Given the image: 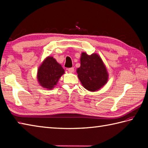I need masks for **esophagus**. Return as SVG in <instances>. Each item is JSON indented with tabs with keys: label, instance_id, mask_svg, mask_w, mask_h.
I'll list each match as a JSON object with an SVG mask.
<instances>
[{
	"label": "esophagus",
	"instance_id": "esophagus-1",
	"mask_svg": "<svg viewBox=\"0 0 148 148\" xmlns=\"http://www.w3.org/2000/svg\"><path fill=\"white\" fill-rule=\"evenodd\" d=\"M68 71L70 72V73H72V72H74V69L73 67L69 68L68 69Z\"/></svg>",
	"mask_w": 148,
	"mask_h": 148
}]
</instances>
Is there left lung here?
<instances>
[{
    "instance_id": "left-lung-1",
    "label": "left lung",
    "mask_w": 148,
    "mask_h": 148,
    "mask_svg": "<svg viewBox=\"0 0 148 148\" xmlns=\"http://www.w3.org/2000/svg\"><path fill=\"white\" fill-rule=\"evenodd\" d=\"M81 66L77 69V76L84 88L95 92L108 82V72L101 58L96 53H81Z\"/></svg>"
}]
</instances>
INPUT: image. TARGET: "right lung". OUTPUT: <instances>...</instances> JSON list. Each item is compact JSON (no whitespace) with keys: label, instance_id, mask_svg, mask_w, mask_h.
<instances>
[{"label":"right lung","instance_id":"obj_1","mask_svg":"<svg viewBox=\"0 0 148 148\" xmlns=\"http://www.w3.org/2000/svg\"><path fill=\"white\" fill-rule=\"evenodd\" d=\"M65 73L62 65L52 56H48L37 71V79L40 85L48 90L53 89Z\"/></svg>","mask_w":148,"mask_h":148}]
</instances>
